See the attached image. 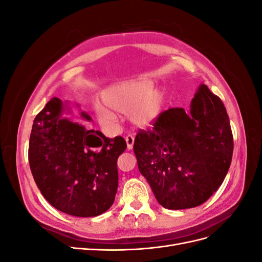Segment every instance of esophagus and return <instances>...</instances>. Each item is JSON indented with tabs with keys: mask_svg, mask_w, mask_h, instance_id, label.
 <instances>
[{
	"mask_svg": "<svg viewBox=\"0 0 262 262\" xmlns=\"http://www.w3.org/2000/svg\"><path fill=\"white\" fill-rule=\"evenodd\" d=\"M125 142H126V146H128V149H132L133 144H134V137L133 136H128L125 138Z\"/></svg>",
	"mask_w": 262,
	"mask_h": 262,
	"instance_id": "34e87169",
	"label": "esophagus"
}]
</instances>
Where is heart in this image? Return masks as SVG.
I'll use <instances>...</instances> for the list:
<instances>
[{
    "mask_svg": "<svg viewBox=\"0 0 262 262\" xmlns=\"http://www.w3.org/2000/svg\"><path fill=\"white\" fill-rule=\"evenodd\" d=\"M155 82L148 78H139L110 85L101 93L102 102L94 104L95 114L104 125L118 121V114L129 115L137 125L153 124L164 112L166 95L162 89H156Z\"/></svg>",
    "mask_w": 262,
    "mask_h": 262,
    "instance_id": "heart-1",
    "label": "heart"
}]
</instances>
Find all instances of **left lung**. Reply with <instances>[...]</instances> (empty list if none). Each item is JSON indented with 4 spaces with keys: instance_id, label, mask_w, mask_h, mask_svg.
Instances as JSON below:
<instances>
[{
    "instance_id": "left-lung-1",
    "label": "left lung",
    "mask_w": 262,
    "mask_h": 262,
    "mask_svg": "<svg viewBox=\"0 0 262 262\" xmlns=\"http://www.w3.org/2000/svg\"><path fill=\"white\" fill-rule=\"evenodd\" d=\"M233 134L222 100L200 84L190 105L171 108L134 141L138 167L161 205L195 208L216 191L233 156Z\"/></svg>"
}]
</instances>
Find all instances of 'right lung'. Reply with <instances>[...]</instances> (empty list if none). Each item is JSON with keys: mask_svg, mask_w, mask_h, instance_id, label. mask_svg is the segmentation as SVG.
<instances>
[{"mask_svg": "<svg viewBox=\"0 0 262 262\" xmlns=\"http://www.w3.org/2000/svg\"><path fill=\"white\" fill-rule=\"evenodd\" d=\"M68 104L53 97L36 116L28 148L30 170L52 207L73 216H97L115 201L117 160L126 143L71 120L64 116L71 113ZM81 117L92 121L85 112Z\"/></svg>", "mask_w": 262, "mask_h": 262, "instance_id": "1", "label": "right lung"}]
</instances>
